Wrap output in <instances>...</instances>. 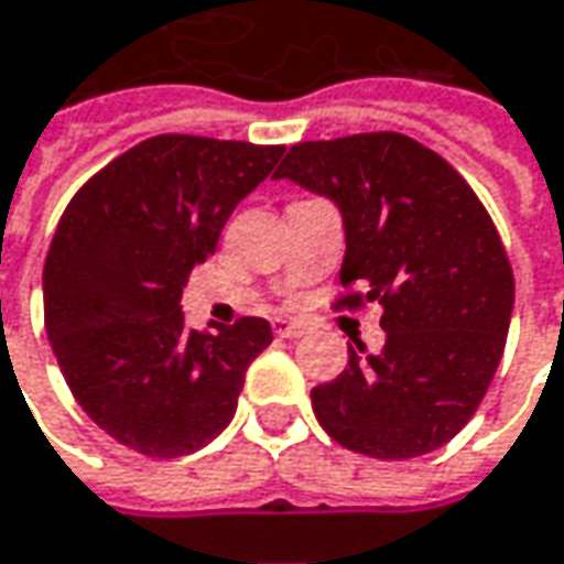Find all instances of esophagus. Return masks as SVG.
<instances>
[{
    "mask_svg": "<svg viewBox=\"0 0 564 564\" xmlns=\"http://www.w3.org/2000/svg\"><path fill=\"white\" fill-rule=\"evenodd\" d=\"M305 333L302 324H293V321H274V336H281V339H299Z\"/></svg>",
    "mask_w": 564,
    "mask_h": 564,
    "instance_id": "1",
    "label": "esophagus"
}]
</instances>
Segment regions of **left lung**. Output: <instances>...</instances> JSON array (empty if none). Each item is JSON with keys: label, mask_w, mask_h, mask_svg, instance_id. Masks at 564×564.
<instances>
[{"label": "left lung", "mask_w": 564, "mask_h": 564, "mask_svg": "<svg viewBox=\"0 0 564 564\" xmlns=\"http://www.w3.org/2000/svg\"><path fill=\"white\" fill-rule=\"evenodd\" d=\"M278 178L330 197L346 225L336 305H382L386 346L314 386L317 423L355 454L411 459L473 420L507 346L516 281L488 209L444 156L401 132L302 141Z\"/></svg>", "instance_id": "obj_1"}]
</instances>
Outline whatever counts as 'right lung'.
<instances>
[{"label":"right lung","instance_id":"obj_1","mask_svg":"<svg viewBox=\"0 0 564 564\" xmlns=\"http://www.w3.org/2000/svg\"><path fill=\"white\" fill-rule=\"evenodd\" d=\"M281 144L153 135L73 194L42 268L45 333L79 408L144 457H185L237 411L265 317L187 330L182 290Z\"/></svg>","mask_w":564,"mask_h":564}]
</instances>
